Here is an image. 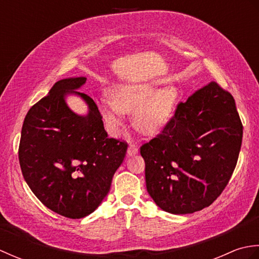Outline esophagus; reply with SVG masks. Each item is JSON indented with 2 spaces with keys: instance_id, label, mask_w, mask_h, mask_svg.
Wrapping results in <instances>:
<instances>
[{
  "instance_id": "obj_1",
  "label": "esophagus",
  "mask_w": 259,
  "mask_h": 259,
  "mask_svg": "<svg viewBox=\"0 0 259 259\" xmlns=\"http://www.w3.org/2000/svg\"><path fill=\"white\" fill-rule=\"evenodd\" d=\"M126 153H128V156L136 155V153H138V147L135 145H130L128 147V151H126Z\"/></svg>"
}]
</instances>
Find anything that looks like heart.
I'll return each mask as SVG.
<instances>
[{"instance_id":"obj_1","label":"heart","mask_w":259,"mask_h":259,"mask_svg":"<svg viewBox=\"0 0 259 259\" xmlns=\"http://www.w3.org/2000/svg\"><path fill=\"white\" fill-rule=\"evenodd\" d=\"M110 100L101 99L99 107L102 117L113 133L123 123L122 113L134 112L136 128L144 134L159 133L171 118L177 102V91L166 87L157 91L156 85L146 81H126L109 90Z\"/></svg>"}]
</instances>
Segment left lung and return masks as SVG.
I'll return each instance as SVG.
<instances>
[{"label":"left lung","instance_id":"1","mask_svg":"<svg viewBox=\"0 0 259 259\" xmlns=\"http://www.w3.org/2000/svg\"><path fill=\"white\" fill-rule=\"evenodd\" d=\"M241 140L233 96L214 81L195 91L178 103L161 133L140 147L153 201L176 214L210 206L232 177Z\"/></svg>","mask_w":259,"mask_h":259}]
</instances>
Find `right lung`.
I'll return each mask as SVG.
<instances>
[{"mask_svg":"<svg viewBox=\"0 0 259 259\" xmlns=\"http://www.w3.org/2000/svg\"><path fill=\"white\" fill-rule=\"evenodd\" d=\"M87 78L62 79L26 113L19 161L22 175L37 199L61 216L79 219L93 212L108 195L128 144L109 138L93 99L75 91ZM67 93L80 95L87 116L71 112Z\"/></svg>","mask_w":259,"mask_h":259,"instance_id":"1","label":"right lung"}]
</instances>
